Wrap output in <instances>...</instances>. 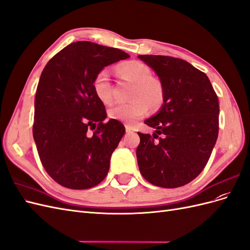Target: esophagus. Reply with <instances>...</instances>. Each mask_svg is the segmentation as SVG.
<instances>
[{
	"instance_id": "1",
	"label": "esophagus",
	"mask_w": 250,
	"mask_h": 250,
	"mask_svg": "<svg viewBox=\"0 0 250 250\" xmlns=\"http://www.w3.org/2000/svg\"><path fill=\"white\" fill-rule=\"evenodd\" d=\"M125 129H126V132H133L134 131V128L130 125H125Z\"/></svg>"
}]
</instances>
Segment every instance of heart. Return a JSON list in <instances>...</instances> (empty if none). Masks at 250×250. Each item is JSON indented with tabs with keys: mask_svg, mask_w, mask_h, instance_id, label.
Listing matches in <instances>:
<instances>
[{
	"mask_svg": "<svg viewBox=\"0 0 250 250\" xmlns=\"http://www.w3.org/2000/svg\"><path fill=\"white\" fill-rule=\"evenodd\" d=\"M117 71L121 78L134 83L131 93L133 100L111 107L108 111L111 119L132 124L146 115L149 104L152 107L162 104L164 100L163 85L157 79L152 78V73L148 65L140 62H129L120 64ZM93 89L102 103L110 104L113 101V88L108 70L103 69L97 73L93 80Z\"/></svg>",
	"mask_w": 250,
	"mask_h": 250,
	"instance_id": "heart-1",
	"label": "heart"
}]
</instances>
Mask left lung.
Wrapping results in <instances>:
<instances>
[{"label":"left lung","mask_w":250,"mask_h":250,"mask_svg":"<svg viewBox=\"0 0 250 250\" xmlns=\"http://www.w3.org/2000/svg\"><path fill=\"white\" fill-rule=\"evenodd\" d=\"M164 88V104L145 124L155 133H141L140 172L157 187H183L206 167L219 131V102L208 77L180 58L139 55Z\"/></svg>","instance_id":"left-lung-1"}]
</instances>
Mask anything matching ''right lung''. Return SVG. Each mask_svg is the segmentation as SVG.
I'll return each mask as SVG.
<instances>
[{
    "mask_svg": "<svg viewBox=\"0 0 250 250\" xmlns=\"http://www.w3.org/2000/svg\"><path fill=\"white\" fill-rule=\"evenodd\" d=\"M130 56L122 50L76 42L42 72L34 101L33 138L44 170L60 186L85 190L107 175L110 156L125 133L93 89L104 66Z\"/></svg>",
    "mask_w": 250,
    "mask_h": 250,
    "instance_id": "add662e5",
    "label": "right lung"
}]
</instances>
